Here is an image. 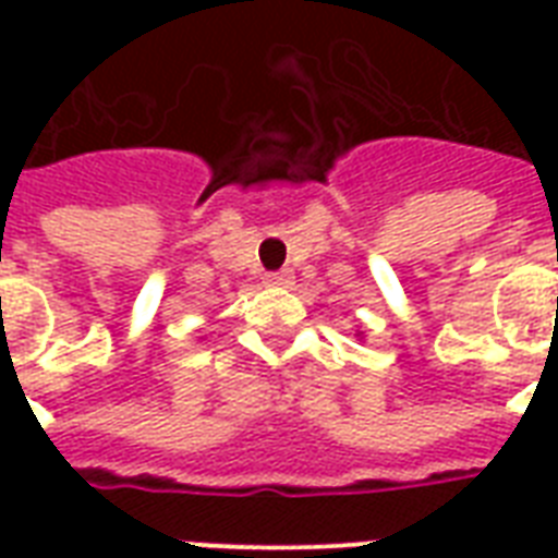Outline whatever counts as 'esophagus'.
<instances>
[{"instance_id": "1", "label": "esophagus", "mask_w": 558, "mask_h": 558, "mask_svg": "<svg viewBox=\"0 0 558 558\" xmlns=\"http://www.w3.org/2000/svg\"><path fill=\"white\" fill-rule=\"evenodd\" d=\"M263 283H266V287H292V283H295V275H292L289 269L271 271V275L263 278Z\"/></svg>"}]
</instances>
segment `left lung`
Listing matches in <instances>:
<instances>
[{"instance_id": "left-lung-1", "label": "left lung", "mask_w": 558, "mask_h": 558, "mask_svg": "<svg viewBox=\"0 0 558 558\" xmlns=\"http://www.w3.org/2000/svg\"><path fill=\"white\" fill-rule=\"evenodd\" d=\"M356 336H359V339H362V332H356Z\"/></svg>"}]
</instances>
